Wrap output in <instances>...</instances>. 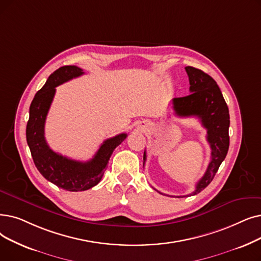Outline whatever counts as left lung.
Segmentation results:
<instances>
[{
  "instance_id": "8db88e82",
  "label": "left lung",
  "mask_w": 261,
  "mask_h": 261,
  "mask_svg": "<svg viewBox=\"0 0 261 261\" xmlns=\"http://www.w3.org/2000/svg\"><path fill=\"white\" fill-rule=\"evenodd\" d=\"M186 71L189 75L191 94L186 97L174 98L172 101L173 110L179 117L195 116L199 118L203 128L207 130L211 160L206 173L196 184L195 190L188 195L176 196L178 198L196 195L208 187L229 148V111L220 87L209 74L197 68L188 66ZM143 159L145 163L146 151H144ZM159 193L163 194L161 192Z\"/></svg>"
}]
</instances>
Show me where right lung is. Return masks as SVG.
I'll list each match as a JSON object with an SVG mask.
<instances>
[{"mask_svg": "<svg viewBox=\"0 0 261 261\" xmlns=\"http://www.w3.org/2000/svg\"><path fill=\"white\" fill-rule=\"evenodd\" d=\"M84 74L76 66H63L55 70L34 97L27 124V142L39 173L50 182L66 191H85L95 187L102 178L110 158L118 145L126 140L121 133L106 140L92 160L87 162L54 152L44 139V122L55 95V87Z\"/></svg>", "mask_w": 261, "mask_h": 261, "instance_id": "obj_1", "label": "right lung"}]
</instances>
